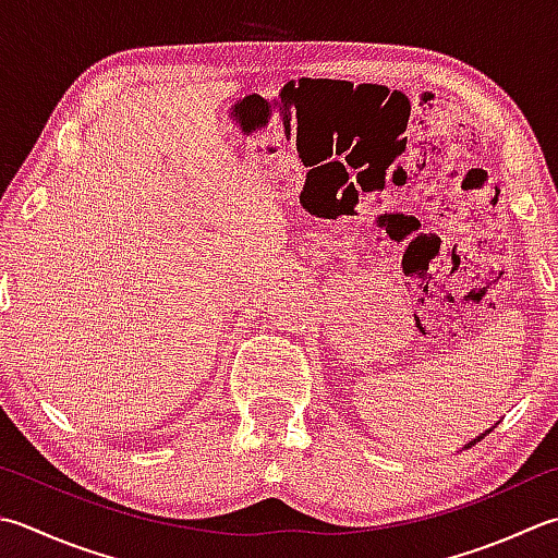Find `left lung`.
<instances>
[{
    "label": "left lung",
    "instance_id": "8db88e82",
    "mask_svg": "<svg viewBox=\"0 0 558 558\" xmlns=\"http://www.w3.org/2000/svg\"><path fill=\"white\" fill-rule=\"evenodd\" d=\"M482 438H484V435H482ZM474 442H476V440H474ZM474 442H469V445H466V447H472V445H474Z\"/></svg>",
    "mask_w": 558,
    "mask_h": 558
}]
</instances>
